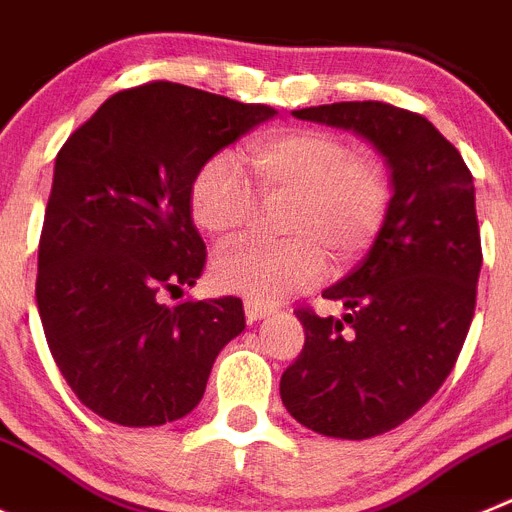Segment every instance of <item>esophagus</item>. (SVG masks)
Returning <instances> with one entry per match:
<instances>
[{"mask_svg": "<svg viewBox=\"0 0 512 512\" xmlns=\"http://www.w3.org/2000/svg\"><path fill=\"white\" fill-rule=\"evenodd\" d=\"M245 316H247V321H250V324H255V321L270 316V308L262 306V303H255V301H245Z\"/></svg>", "mask_w": 512, "mask_h": 512, "instance_id": "1", "label": "esophagus"}]
</instances>
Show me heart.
Returning <instances> with one entry per match:
<instances>
[{"label": "heart", "instance_id": "b5f03b06", "mask_svg": "<svg viewBox=\"0 0 512 512\" xmlns=\"http://www.w3.org/2000/svg\"><path fill=\"white\" fill-rule=\"evenodd\" d=\"M260 196H288L285 242H237L214 260V278L255 303H280L319 283L326 255L352 265L380 234L390 209V183L377 163L321 130L262 135L245 153ZM191 214L206 234L229 239L250 224L255 193L232 155H214L191 186Z\"/></svg>", "mask_w": 512, "mask_h": 512}]
</instances>
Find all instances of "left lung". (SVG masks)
I'll return each mask as SVG.
<instances>
[{"label": "left lung", "instance_id": "8db88e82", "mask_svg": "<svg viewBox=\"0 0 512 512\" xmlns=\"http://www.w3.org/2000/svg\"><path fill=\"white\" fill-rule=\"evenodd\" d=\"M370 142L390 170L388 219L367 257L324 290L342 319L298 308L301 354L280 377L288 413L331 439H372L421 411L457 365L482 267L472 173L426 117L382 101L293 112Z\"/></svg>", "mask_w": 512, "mask_h": 512}]
</instances>
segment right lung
I'll use <instances>...</instances> for the list:
<instances>
[{"label":"right lung","instance_id":"1","mask_svg":"<svg viewBox=\"0 0 512 512\" xmlns=\"http://www.w3.org/2000/svg\"><path fill=\"white\" fill-rule=\"evenodd\" d=\"M273 107L155 81L109 96L55 158L38 250L40 321L76 398L119 426H163L204 398L245 331L232 296L165 306L204 273L191 219L201 165Z\"/></svg>","mask_w":512,"mask_h":512}]
</instances>
